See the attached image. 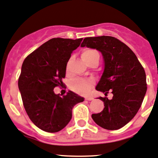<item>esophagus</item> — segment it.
Here are the masks:
<instances>
[{
    "label": "esophagus",
    "mask_w": 158,
    "mask_h": 158,
    "mask_svg": "<svg viewBox=\"0 0 158 158\" xmlns=\"http://www.w3.org/2000/svg\"><path fill=\"white\" fill-rule=\"evenodd\" d=\"M94 98H92V97H86V98H85V100H88V101H90V100H92Z\"/></svg>",
    "instance_id": "34e87169"
}]
</instances>
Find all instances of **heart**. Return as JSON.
Instances as JSON below:
<instances>
[{"mask_svg":"<svg viewBox=\"0 0 158 158\" xmlns=\"http://www.w3.org/2000/svg\"><path fill=\"white\" fill-rule=\"evenodd\" d=\"M98 54V52L97 51H95V50L91 49V48H87V49H85L82 52L81 57H82V60L87 64L91 58H94ZM91 86V81L85 80V79H76L74 82H73L72 85H71V88L77 93L85 94L87 93L89 91Z\"/></svg>","mask_w":158,"mask_h":158,"instance_id":"b5f03b06","label":"heart"}]
</instances>
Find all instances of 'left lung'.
<instances>
[{"label":"left lung","mask_w":158,"mask_h":158,"mask_svg":"<svg viewBox=\"0 0 158 158\" xmlns=\"http://www.w3.org/2000/svg\"><path fill=\"white\" fill-rule=\"evenodd\" d=\"M96 48L103 55L104 70L96 90L112 91L111 100L100 97L104 109L92 114L100 127L114 131L127 124L137 113L147 90L146 76L137 57L126 44L110 36L86 37L81 47Z\"/></svg>","instance_id":"1"}]
</instances>
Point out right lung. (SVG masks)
<instances>
[{"instance_id": "add662e5", "label": "right lung", "mask_w": 158, "mask_h": 158, "mask_svg": "<svg viewBox=\"0 0 158 158\" xmlns=\"http://www.w3.org/2000/svg\"><path fill=\"white\" fill-rule=\"evenodd\" d=\"M82 38H52L31 53L23 61L19 89L26 112L40 129L56 133L67 125L72 110L84 98L70 91L60 97L54 88L64 85L67 64Z\"/></svg>"}]
</instances>
